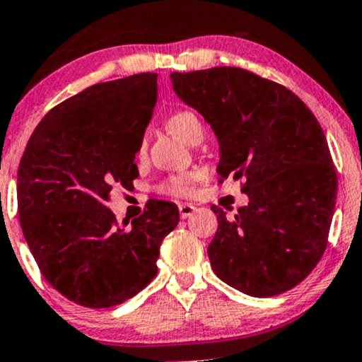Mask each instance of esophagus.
Masks as SVG:
<instances>
[{
    "mask_svg": "<svg viewBox=\"0 0 362 362\" xmlns=\"http://www.w3.org/2000/svg\"><path fill=\"white\" fill-rule=\"evenodd\" d=\"M195 211H197V207H195L194 204H178V213H180L182 219L190 218Z\"/></svg>",
    "mask_w": 362,
    "mask_h": 362,
    "instance_id": "1",
    "label": "esophagus"
}]
</instances>
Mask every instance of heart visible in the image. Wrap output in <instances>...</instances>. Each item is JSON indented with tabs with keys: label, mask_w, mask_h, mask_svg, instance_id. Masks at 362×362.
Returning a JSON list of instances; mask_svg holds the SVG:
<instances>
[{
	"label": "heart",
	"mask_w": 362,
	"mask_h": 362,
	"mask_svg": "<svg viewBox=\"0 0 362 362\" xmlns=\"http://www.w3.org/2000/svg\"><path fill=\"white\" fill-rule=\"evenodd\" d=\"M168 127L173 134H177L178 138L187 141V143L195 144L204 138V126H202L201 119L197 117V114H194L192 110H178L175 114L170 115L168 119ZM148 148V139L146 136H143L139 141V155H144ZM194 184V175L192 173H178V175H170L158 185V190L161 194L168 195H187L190 194Z\"/></svg>",
	"instance_id": "heart-1"
}]
</instances>
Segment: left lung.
Listing matches in <instances>:
<instances>
[{"instance_id": "obj_1", "label": "left lung", "mask_w": 362, "mask_h": 362, "mask_svg": "<svg viewBox=\"0 0 362 362\" xmlns=\"http://www.w3.org/2000/svg\"><path fill=\"white\" fill-rule=\"evenodd\" d=\"M173 90L213 127L219 182L243 178L248 204L226 216L207 248L213 271L255 298L293 289L327 248L337 173L325 134L298 95L242 68L172 73Z\"/></svg>"}]
</instances>
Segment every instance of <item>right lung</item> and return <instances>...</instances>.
Segmentation results:
<instances>
[{"label": "right lung", "instance_id": "obj_1", "mask_svg": "<svg viewBox=\"0 0 362 362\" xmlns=\"http://www.w3.org/2000/svg\"><path fill=\"white\" fill-rule=\"evenodd\" d=\"M156 73L97 83L54 107L18 167L20 224L45 281L86 308H110L155 279L160 247L180 221L175 204L149 201L122 228L107 207L132 185L139 141L156 103Z\"/></svg>", "mask_w": 362, "mask_h": 362}]
</instances>
